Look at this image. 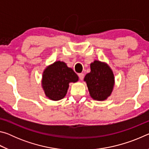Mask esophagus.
I'll return each instance as SVG.
<instances>
[{"mask_svg": "<svg viewBox=\"0 0 149 149\" xmlns=\"http://www.w3.org/2000/svg\"><path fill=\"white\" fill-rule=\"evenodd\" d=\"M79 77L81 80H83L84 77V74H79Z\"/></svg>", "mask_w": 149, "mask_h": 149, "instance_id": "esophagus-1", "label": "esophagus"}]
</instances>
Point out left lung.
<instances>
[{
    "instance_id": "left-lung-1",
    "label": "left lung",
    "mask_w": 149,
    "mask_h": 149,
    "mask_svg": "<svg viewBox=\"0 0 149 149\" xmlns=\"http://www.w3.org/2000/svg\"><path fill=\"white\" fill-rule=\"evenodd\" d=\"M90 68L91 72L85 76L84 81L91 97L98 101L107 100L112 94L115 85L112 70L107 63L96 60L91 63Z\"/></svg>"
}]
</instances>
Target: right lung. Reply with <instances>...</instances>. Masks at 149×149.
<instances>
[{
  "label": "right lung",
  "instance_id": "right-lung-1",
  "mask_svg": "<svg viewBox=\"0 0 149 149\" xmlns=\"http://www.w3.org/2000/svg\"><path fill=\"white\" fill-rule=\"evenodd\" d=\"M79 81V77L63 61H56L45 68L42 72L41 86L46 97L54 101L65 97L70 83Z\"/></svg>",
  "mask_w": 149,
  "mask_h": 149
}]
</instances>
